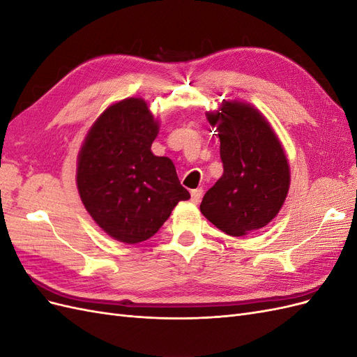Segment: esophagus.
<instances>
[{"instance_id":"1","label":"esophagus","mask_w":357,"mask_h":357,"mask_svg":"<svg viewBox=\"0 0 357 357\" xmlns=\"http://www.w3.org/2000/svg\"><path fill=\"white\" fill-rule=\"evenodd\" d=\"M190 201L193 202V204H198L199 201H201V198H202V189H193L192 192H190Z\"/></svg>"}]
</instances>
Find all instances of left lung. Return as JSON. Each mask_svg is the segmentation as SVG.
<instances>
[{"label":"left lung","mask_w":357,"mask_h":357,"mask_svg":"<svg viewBox=\"0 0 357 357\" xmlns=\"http://www.w3.org/2000/svg\"><path fill=\"white\" fill-rule=\"evenodd\" d=\"M218 126L223 176L205 193L201 213L215 228L241 236L278 214L290 186L284 149L265 116L243 101H225L207 113Z\"/></svg>","instance_id":"8db88e82"}]
</instances>
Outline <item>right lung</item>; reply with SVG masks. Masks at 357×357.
I'll list each match as a JSON object with an SVG mask.
<instances>
[{
  "mask_svg": "<svg viewBox=\"0 0 357 357\" xmlns=\"http://www.w3.org/2000/svg\"><path fill=\"white\" fill-rule=\"evenodd\" d=\"M159 123L142 98L112 104L79 152L77 189L84 208L112 238L137 244L153 236L190 193L167 156H155Z\"/></svg>",
  "mask_w": 357,
  "mask_h": 357,
  "instance_id": "right-lung-1",
  "label": "right lung"
}]
</instances>
